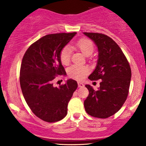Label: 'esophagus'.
I'll list each match as a JSON object with an SVG mask.
<instances>
[{
	"label": "esophagus",
	"mask_w": 146,
	"mask_h": 146,
	"mask_svg": "<svg viewBox=\"0 0 146 146\" xmlns=\"http://www.w3.org/2000/svg\"><path fill=\"white\" fill-rule=\"evenodd\" d=\"M78 87H84V84L82 82H78Z\"/></svg>",
	"instance_id": "esophagus-1"
}]
</instances>
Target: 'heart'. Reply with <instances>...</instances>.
<instances>
[{
	"instance_id": "heart-1",
	"label": "heart",
	"mask_w": 146,
	"mask_h": 146,
	"mask_svg": "<svg viewBox=\"0 0 146 146\" xmlns=\"http://www.w3.org/2000/svg\"><path fill=\"white\" fill-rule=\"evenodd\" d=\"M75 46L80 50L85 56L89 57L93 53L94 46L90 40L83 38L80 39L75 43ZM71 48L68 46H64L60 52V60L63 64L66 65L71 60ZM89 69L87 66H80V65H72L68 68V75L71 78L75 80H82L88 73Z\"/></svg>"
}]
</instances>
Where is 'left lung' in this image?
Returning a JSON list of instances; mask_svg holds the SVG:
<instances>
[{
	"mask_svg": "<svg viewBox=\"0 0 146 146\" xmlns=\"http://www.w3.org/2000/svg\"><path fill=\"white\" fill-rule=\"evenodd\" d=\"M98 47V59L90 80H102L95 90L89 84L85 86L89 94L84 102L88 115L98 118H108L118 111L128 97L131 69L118 44L102 33L84 32Z\"/></svg>",
	"mask_w": 146,
	"mask_h": 146,
	"instance_id": "left-lung-1",
	"label": "left lung"
}]
</instances>
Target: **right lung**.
<instances>
[{
	"label": "right lung",
	"instance_id": "add662e5",
	"mask_svg": "<svg viewBox=\"0 0 146 146\" xmlns=\"http://www.w3.org/2000/svg\"><path fill=\"white\" fill-rule=\"evenodd\" d=\"M76 33L44 36L31 44L23 56L20 71L23 95L30 109L44 121H58L66 117L68 102L78 88L72 79L59 87L53 84L56 76L66 75L60 52Z\"/></svg>",
	"mask_w": 146,
	"mask_h": 146
}]
</instances>
